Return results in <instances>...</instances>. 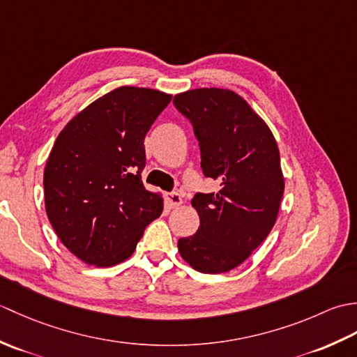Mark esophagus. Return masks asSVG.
Listing matches in <instances>:
<instances>
[{"mask_svg": "<svg viewBox=\"0 0 357 357\" xmlns=\"http://www.w3.org/2000/svg\"><path fill=\"white\" fill-rule=\"evenodd\" d=\"M165 201L170 207H179L181 204H183V196H181L178 192L165 193Z\"/></svg>", "mask_w": 357, "mask_h": 357, "instance_id": "obj_1", "label": "esophagus"}]
</instances>
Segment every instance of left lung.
Returning <instances> with one entry per match:
<instances>
[{
    "instance_id": "8db88e82",
    "label": "left lung",
    "mask_w": 357,
    "mask_h": 357,
    "mask_svg": "<svg viewBox=\"0 0 357 357\" xmlns=\"http://www.w3.org/2000/svg\"><path fill=\"white\" fill-rule=\"evenodd\" d=\"M190 119L201 167L221 188L196 193L193 236L178 241L183 259L201 273L230 271L268 236L284 195L278 142L265 121L229 89H193L173 100Z\"/></svg>"
}]
</instances>
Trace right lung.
I'll use <instances>...</instances> for the list:
<instances>
[{
	"mask_svg": "<svg viewBox=\"0 0 357 357\" xmlns=\"http://www.w3.org/2000/svg\"><path fill=\"white\" fill-rule=\"evenodd\" d=\"M172 95L123 86L75 115L44 169L45 211L66 248L89 265L112 267L135 252L144 229L162 213L141 172L144 138Z\"/></svg>",
	"mask_w": 357,
	"mask_h": 357,
	"instance_id": "add662e5",
	"label": "right lung"
}]
</instances>
